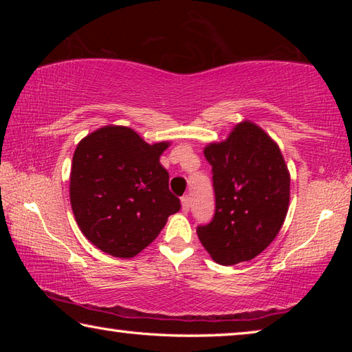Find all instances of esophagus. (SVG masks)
I'll list each match as a JSON object with an SVG mask.
<instances>
[{"label":"esophagus","instance_id":"esophagus-1","mask_svg":"<svg viewBox=\"0 0 352 352\" xmlns=\"http://www.w3.org/2000/svg\"><path fill=\"white\" fill-rule=\"evenodd\" d=\"M189 206H190L189 197H188V195H183V197H182V210H183V212H188Z\"/></svg>","mask_w":352,"mask_h":352}]
</instances>
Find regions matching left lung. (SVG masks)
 <instances>
[{"mask_svg": "<svg viewBox=\"0 0 352 352\" xmlns=\"http://www.w3.org/2000/svg\"><path fill=\"white\" fill-rule=\"evenodd\" d=\"M212 166L216 212L197 226L201 245L220 265L252 261L270 245L287 216L290 174L275 141L242 121L205 147Z\"/></svg>", "mask_w": 352, "mask_h": 352, "instance_id": "left-lung-1", "label": "left lung"}]
</instances>
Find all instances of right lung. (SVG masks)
Listing matches in <instances>:
<instances>
[{
  "mask_svg": "<svg viewBox=\"0 0 352 352\" xmlns=\"http://www.w3.org/2000/svg\"><path fill=\"white\" fill-rule=\"evenodd\" d=\"M169 144H147L124 126L98 129L77 144L69 200L77 225L93 245L116 258H133L180 210L160 163Z\"/></svg>",
  "mask_w": 352,
  "mask_h": 352,
  "instance_id": "add662e5",
  "label": "right lung"
}]
</instances>
